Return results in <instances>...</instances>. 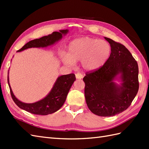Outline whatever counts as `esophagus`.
Wrapping results in <instances>:
<instances>
[{
  "label": "esophagus",
  "mask_w": 149,
  "mask_h": 149,
  "mask_svg": "<svg viewBox=\"0 0 149 149\" xmlns=\"http://www.w3.org/2000/svg\"><path fill=\"white\" fill-rule=\"evenodd\" d=\"M75 77H76L77 79H82L83 77V75L81 74V73H77L76 74H75Z\"/></svg>",
  "instance_id": "1"
}]
</instances>
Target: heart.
I'll use <instances>...</instances> for the list:
<instances>
[{"instance_id":"heart-1","label":"heart","mask_w":149,"mask_h":149,"mask_svg":"<svg viewBox=\"0 0 149 149\" xmlns=\"http://www.w3.org/2000/svg\"><path fill=\"white\" fill-rule=\"evenodd\" d=\"M111 47L103 40L90 37H83L70 43L68 52L63 56L62 61L65 65L74 66L81 61V65L86 71H93L100 68L109 59Z\"/></svg>"}]
</instances>
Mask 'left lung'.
I'll return each instance as SVG.
<instances>
[{"label": "left lung", "mask_w": 149, "mask_h": 149, "mask_svg": "<svg viewBox=\"0 0 149 149\" xmlns=\"http://www.w3.org/2000/svg\"><path fill=\"white\" fill-rule=\"evenodd\" d=\"M104 38L111 47L110 57L102 67L84 77V95L88 108L95 115L112 116L127 109L136 95L138 66L124 45Z\"/></svg>", "instance_id": "8db88e82"}]
</instances>
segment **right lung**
I'll return each instance as SVG.
<instances>
[{
    "mask_svg": "<svg viewBox=\"0 0 149 149\" xmlns=\"http://www.w3.org/2000/svg\"><path fill=\"white\" fill-rule=\"evenodd\" d=\"M68 33V29L60 30L59 32H53L52 34L39 39L31 40L17 52L23 51L29 48H43L52 45L61 40L63 36H65ZM75 79L76 78L74 74L61 75L57 79L48 95L43 99L34 103H25L21 102L15 96L9 84V76H8L11 95L15 103L22 109L34 115H47L54 113L61 108L64 104L68 91Z\"/></svg>",
    "mask_w": 149,
    "mask_h": 149,
    "instance_id": "1",
    "label": "right lung"
}]
</instances>
